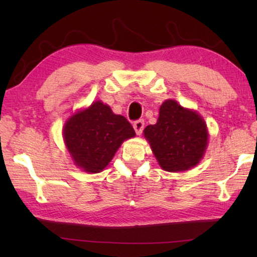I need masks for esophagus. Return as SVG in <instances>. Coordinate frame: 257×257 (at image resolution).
I'll return each instance as SVG.
<instances>
[{
  "label": "esophagus",
  "mask_w": 257,
  "mask_h": 257,
  "mask_svg": "<svg viewBox=\"0 0 257 257\" xmlns=\"http://www.w3.org/2000/svg\"><path fill=\"white\" fill-rule=\"evenodd\" d=\"M144 120L139 119V120H136L134 122V129L135 132H136L137 135H141L143 133V130H144Z\"/></svg>",
  "instance_id": "1"
}]
</instances>
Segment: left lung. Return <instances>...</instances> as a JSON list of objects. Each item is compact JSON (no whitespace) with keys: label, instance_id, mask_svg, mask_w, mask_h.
<instances>
[{"label":"left lung","instance_id":"1","mask_svg":"<svg viewBox=\"0 0 257 257\" xmlns=\"http://www.w3.org/2000/svg\"><path fill=\"white\" fill-rule=\"evenodd\" d=\"M144 135L161 168L170 172L185 171L196 165L203 158L208 139L201 116L173 99L161 105L158 122L147 125Z\"/></svg>","mask_w":257,"mask_h":257}]
</instances>
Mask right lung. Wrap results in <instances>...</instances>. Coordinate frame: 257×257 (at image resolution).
<instances>
[{"label": "right lung", "mask_w": 257, "mask_h": 257, "mask_svg": "<svg viewBox=\"0 0 257 257\" xmlns=\"http://www.w3.org/2000/svg\"><path fill=\"white\" fill-rule=\"evenodd\" d=\"M135 135L124 116L114 114L99 101L73 114L63 128L69 153L78 167L92 173L101 172L123 141Z\"/></svg>", "instance_id": "add662e5"}]
</instances>
